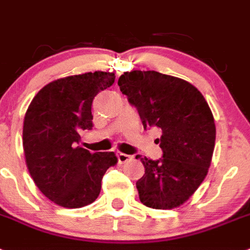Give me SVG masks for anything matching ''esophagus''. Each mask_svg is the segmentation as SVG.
Here are the masks:
<instances>
[{
	"label": "esophagus",
	"instance_id": "1",
	"mask_svg": "<svg viewBox=\"0 0 250 250\" xmlns=\"http://www.w3.org/2000/svg\"><path fill=\"white\" fill-rule=\"evenodd\" d=\"M117 158H118L119 164H125V162H127L128 160H131L132 157L129 155L122 153V152H118V153H117Z\"/></svg>",
	"mask_w": 250,
	"mask_h": 250
}]
</instances>
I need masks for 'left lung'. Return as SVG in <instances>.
Segmentation results:
<instances>
[{
    "mask_svg": "<svg viewBox=\"0 0 250 250\" xmlns=\"http://www.w3.org/2000/svg\"><path fill=\"white\" fill-rule=\"evenodd\" d=\"M122 94L137 108L145 129L162 131L160 160L141 158L145 175L136 182L140 200L152 209H173L194 194L208 175L215 146V123L209 104L184 79L155 70L125 71Z\"/></svg>",
    "mask_w": 250,
    "mask_h": 250,
    "instance_id": "1",
    "label": "left lung"
}]
</instances>
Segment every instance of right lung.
Listing matches in <instances>:
<instances>
[{"label": "right lung", "instance_id": "1", "mask_svg": "<svg viewBox=\"0 0 250 250\" xmlns=\"http://www.w3.org/2000/svg\"><path fill=\"white\" fill-rule=\"evenodd\" d=\"M114 79V73L94 71L54 80L26 110V165L39 190L56 205L77 209L92 204L105 171L118 162L114 152L90 153L79 146V132L93 127V99Z\"/></svg>", "mask_w": 250, "mask_h": 250}]
</instances>
